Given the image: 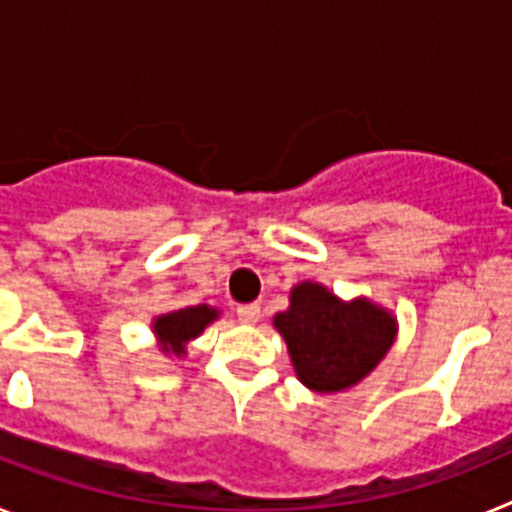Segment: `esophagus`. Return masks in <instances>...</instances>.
<instances>
[{
  "mask_svg": "<svg viewBox=\"0 0 512 512\" xmlns=\"http://www.w3.org/2000/svg\"><path fill=\"white\" fill-rule=\"evenodd\" d=\"M238 320L246 325H256L261 320V307L259 305H241L238 307Z\"/></svg>",
  "mask_w": 512,
  "mask_h": 512,
  "instance_id": "34e87169",
  "label": "esophagus"
}]
</instances>
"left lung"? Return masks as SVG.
<instances>
[{"label": "left lung", "mask_w": 512, "mask_h": 512, "mask_svg": "<svg viewBox=\"0 0 512 512\" xmlns=\"http://www.w3.org/2000/svg\"><path fill=\"white\" fill-rule=\"evenodd\" d=\"M295 374L307 390L330 395L359 384L377 369L397 338L392 310L369 297L341 300L320 282H300L289 307L274 315Z\"/></svg>", "instance_id": "left-lung-1"}]
</instances>
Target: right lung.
Wrapping results in <instances>:
<instances>
[{"mask_svg": "<svg viewBox=\"0 0 512 512\" xmlns=\"http://www.w3.org/2000/svg\"><path fill=\"white\" fill-rule=\"evenodd\" d=\"M220 318V310L210 305H189L158 315L151 320L153 338L161 354L166 356H187V346L194 338L202 336V330Z\"/></svg>", "mask_w": 512, "mask_h": 512, "instance_id": "right-lung-1", "label": "right lung"}]
</instances>
